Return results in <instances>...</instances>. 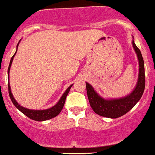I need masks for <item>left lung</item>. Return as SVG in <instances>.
<instances>
[{
  "label": "left lung",
  "instance_id": "left-lung-1",
  "mask_svg": "<svg viewBox=\"0 0 155 155\" xmlns=\"http://www.w3.org/2000/svg\"><path fill=\"white\" fill-rule=\"evenodd\" d=\"M132 44L139 59V68L137 84L130 94L119 99H105L101 97L90 84L86 82L87 96L90 106L99 115L109 118H117L121 117L135 106L143 94L145 86L144 60L140 50L136 47L133 40Z\"/></svg>",
  "mask_w": 155,
  "mask_h": 155
}]
</instances>
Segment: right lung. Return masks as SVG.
I'll list each match as a JSON object with an SVG mask.
<instances>
[{
  "label": "right lung",
  "mask_w": 155,
  "mask_h": 155,
  "mask_svg": "<svg viewBox=\"0 0 155 155\" xmlns=\"http://www.w3.org/2000/svg\"><path fill=\"white\" fill-rule=\"evenodd\" d=\"M19 42H20V41H19L17 46H16V53H14V55L12 56L11 59H10V65H9V67H8V71H7V73H8V79H9V73H10V67H11V64L12 62H13V58H14L16 52H17L18 46H19ZM72 85L73 84H71V86H69V87L67 88V90H65V92L63 93V95H62V97L60 98V99H59V102H57L56 105H55L54 106H53L52 108H48V109H45V110L28 109V108H24V107L21 106L20 105H19L18 102L15 100L14 97H13V94H12L11 90H10V83H8V91H9V95H10V99H11V101L13 102V105H14L15 106H16V108L21 111V112L23 113L25 115L27 116V117H29L30 119H32V120H37V121H44V120H49V119H51V118H53V117H56V116L61 112L64 105H65V99H66L67 95H68V92L70 91V89H71V87H72Z\"/></svg>",
  "instance_id": "add662e5"
}]
</instances>
